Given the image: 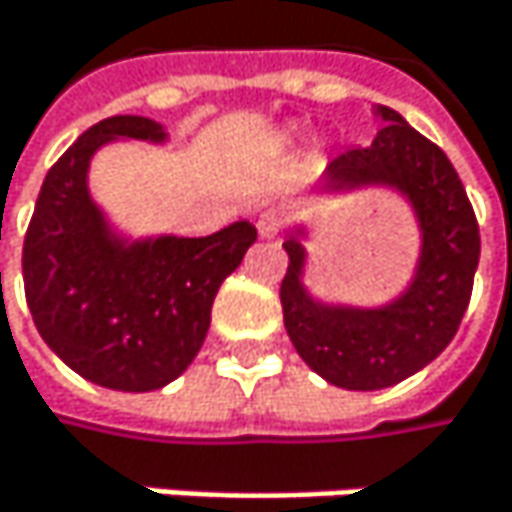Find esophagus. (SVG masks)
I'll return each instance as SVG.
<instances>
[{
    "instance_id": "esophagus-1",
    "label": "esophagus",
    "mask_w": 512,
    "mask_h": 512,
    "mask_svg": "<svg viewBox=\"0 0 512 512\" xmlns=\"http://www.w3.org/2000/svg\"><path fill=\"white\" fill-rule=\"evenodd\" d=\"M281 225H284V219H281L278 210H266V213L257 216V234L260 237H275L281 231Z\"/></svg>"
}]
</instances>
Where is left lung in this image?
I'll return each mask as SVG.
<instances>
[{"instance_id": "left-lung-1", "label": "left lung", "mask_w": 512, "mask_h": 512, "mask_svg": "<svg viewBox=\"0 0 512 512\" xmlns=\"http://www.w3.org/2000/svg\"><path fill=\"white\" fill-rule=\"evenodd\" d=\"M370 145L347 148L329 162L326 186H397L421 219V260L409 290L373 311L314 302L302 287L305 249L287 237L281 281L284 329L302 361L326 382L376 391L403 382L439 356L457 335L480 260V231L457 168L439 145L412 130L394 109L376 106Z\"/></svg>"}]
</instances>
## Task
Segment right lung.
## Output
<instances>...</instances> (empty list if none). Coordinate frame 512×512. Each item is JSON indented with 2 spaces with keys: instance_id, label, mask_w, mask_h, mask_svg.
I'll use <instances>...</instances> for the list:
<instances>
[{
  "instance_id": "right-lung-1",
  "label": "right lung",
  "mask_w": 512,
  "mask_h": 512,
  "mask_svg": "<svg viewBox=\"0 0 512 512\" xmlns=\"http://www.w3.org/2000/svg\"><path fill=\"white\" fill-rule=\"evenodd\" d=\"M162 142L142 115L85 130L44 177L26 240L23 284L32 320L70 370L115 391H154L198 356L222 281L257 240L252 222L210 237H159L127 246L88 198L94 151L112 139Z\"/></svg>"
}]
</instances>
